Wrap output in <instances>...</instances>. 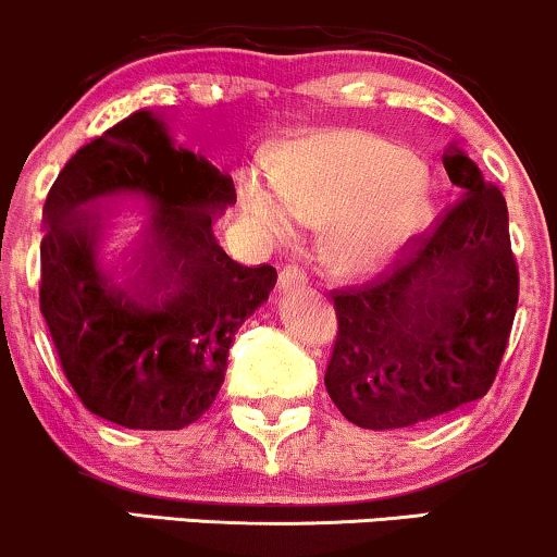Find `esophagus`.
Returning a JSON list of instances; mask_svg holds the SVG:
<instances>
[{
	"mask_svg": "<svg viewBox=\"0 0 557 557\" xmlns=\"http://www.w3.org/2000/svg\"><path fill=\"white\" fill-rule=\"evenodd\" d=\"M307 284V273L297 265H286L284 271L278 273V289H299V286Z\"/></svg>",
	"mask_w": 557,
	"mask_h": 557,
	"instance_id": "esophagus-1",
	"label": "esophagus"
}]
</instances>
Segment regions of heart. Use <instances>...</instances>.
<instances>
[{
  "instance_id": "heart-1",
  "label": "heart",
  "mask_w": 557,
  "mask_h": 557,
  "mask_svg": "<svg viewBox=\"0 0 557 557\" xmlns=\"http://www.w3.org/2000/svg\"><path fill=\"white\" fill-rule=\"evenodd\" d=\"M242 206L263 237L318 219V247L342 276L388 268L435 219V187L407 148L359 129L294 140L278 169L242 180Z\"/></svg>"
}]
</instances>
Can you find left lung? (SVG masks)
<instances>
[{
	"instance_id": "obj_1",
	"label": "left lung",
	"mask_w": 557,
	"mask_h": 557,
	"mask_svg": "<svg viewBox=\"0 0 557 557\" xmlns=\"http://www.w3.org/2000/svg\"><path fill=\"white\" fill-rule=\"evenodd\" d=\"M456 198L375 278L333 289L331 401L364 430L420 428L482 398L519 305L500 189L459 148L443 156Z\"/></svg>"
}]
</instances>
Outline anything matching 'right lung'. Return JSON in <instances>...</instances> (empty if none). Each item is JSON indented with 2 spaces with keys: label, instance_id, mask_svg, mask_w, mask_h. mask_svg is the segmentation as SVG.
<instances>
[{
  "label": "right lung",
  "instance_id": "add662e5",
  "mask_svg": "<svg viewBox=\"0 0 557 557\" xmlns=\"http://www.w3.org/2000/svg\"><path fill=\"white\" fill-rule=\"evenodd\" d=\"M140 191L154 202L144 302L109 287L92 258L98 199ZM237 202L234 182L176 148L150 111L90 140L44 202L41 315L83 407L129 430H182L224 383L234 333L276 284L273 265H242L211 215Z\"/></svg>",
  "mask_w": 557,
  "mask_h": 557
}]
</instances>
